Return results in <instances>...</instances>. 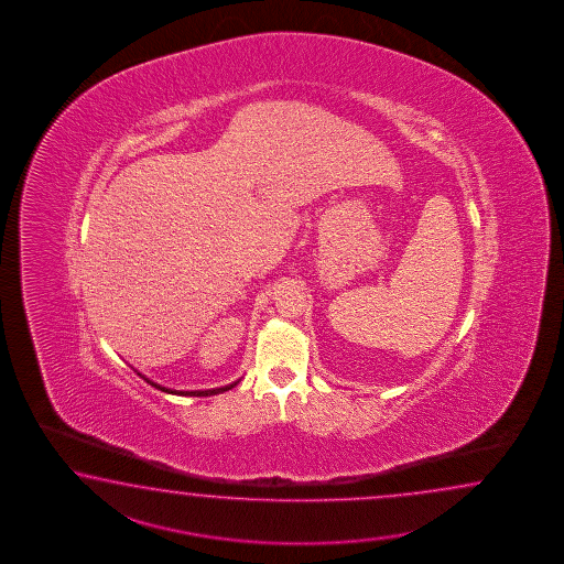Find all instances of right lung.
Instances as JSON below:
<instances>
[{
  "mask_svg": "<svg viewBox=\"0 0 564 564\" xmlns=\"http://www.w3.org/2000/svg\"><path fill=\"white\" fill-rule=\"evenodd\" d=\"M137 371V369H134ZM139 377H143L144 381L149 384H153L155 389L159 391H163V393H169V395H183V397H212L219 395V393H224V391H229L231 387H236V384L240 383V379L238 381H234V383L224 384V387H216V389H202V391H177V389H169V387H163V384L155 383V381H151V379H147L143 372L137 371Z\"/></svg>",
  "mask_w": 564,
  "mask_h": 564,
  "instance_id": "add662e5",
  "label": "right lung"
}]
</instances>
